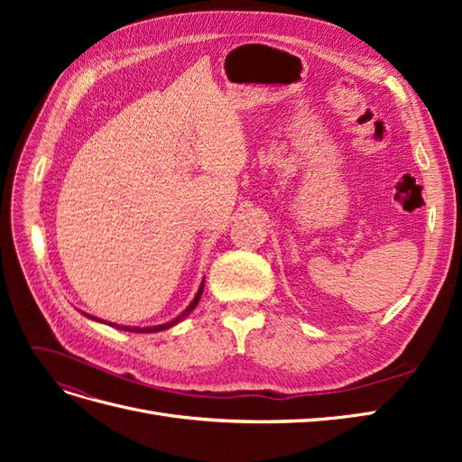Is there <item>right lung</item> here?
Listing matches in <instances>:
<instances>
[{"label":"right lung","mask_w":462,"mask_h":462,"mask_svg":"<svg viewBox=\"0 0 462 462\" xmlns=\"http://www.w3.org/2000/svg\"><path fill=\"white\" fill-rule=\"evenodd\" d=\"M202 291H204V282L200 283V287H199V292L197 295H194V299H192V302L187 306V309L180 312L175 319H171V321H167V324H160V326H150V328H131V326H117V324H107V321H104V319H100V318H96V316H90V314H85L87 318H90V319H96V321H102V324H107V326H111V328H117V329H125V331H133V333H156V331H163V329H170V328H173V326H177L180 319L183 318H187L194 309H197V304H199V300H200V297H202Z\"/></svg>","instance_id":"right-lung-1"}]
</instances>
